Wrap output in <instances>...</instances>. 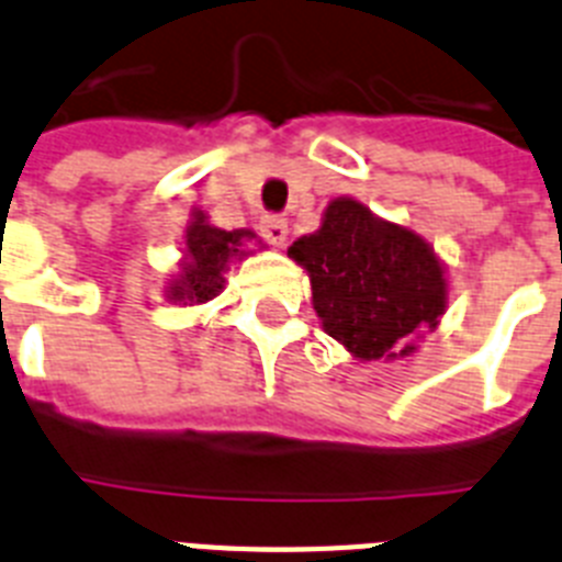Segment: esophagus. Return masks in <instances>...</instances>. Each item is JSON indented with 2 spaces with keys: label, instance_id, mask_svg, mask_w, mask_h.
<instances>
[{
  "label": "esophagus",
  "instance_id": "obj_1",
  "mask_svg": "<svg viewBox=\"0 0 562 562\" xmlns=\"http://www.w3.org/2000/svg\"><path fill=\"white\" fill-rule=\"evenodd\" d=\"M260 234L271 243V246H285L288 223L282 221V217H277V214H268V217H262L260 221Z\"/></svg>",
  "mask_w": 562,
  "mask_h": 562
}]
</instances>
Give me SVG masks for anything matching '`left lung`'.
I'll list each match as a JSON object with an SVG mask.
<instances>
[{"mask_svg": "<svg viewBox=\"0 0 562 562\" xmlns=\"http://www.w3.org/2000/svg\"><path fill=\"white\" fill-rule=\"evenodd\" d=\"M288 254L308 271L325 334L362 362L409 356L413 339L436 328L447 308L432 246L353 198L330 200L319 232L300 237Z\"/></svg>", "mask_w": 562, "mask_h": 562, "instance_id": "left-lung-1", "label": "left lung"}]
</instances>
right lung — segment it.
Listing matches in <instances>:
<instances>
[{"label":"right lung","instance_id":"1","mask_svg":"<svg viewBox=\"0 0 562 562\" xmlns=\"http://www.w3.org/2000/svg\"><path fill=\"white\" fill-rule=\"evenodd\" d=\"M254 232L237 228L209 226L206 214L194 212V221L187 228V260L180 274L169 282V300L183 302V305H200L209 302L223 291V274L228 262L243 257V240H251Z\"/></svg>","mask_w":562,"mask_h":562}]
</instances>
